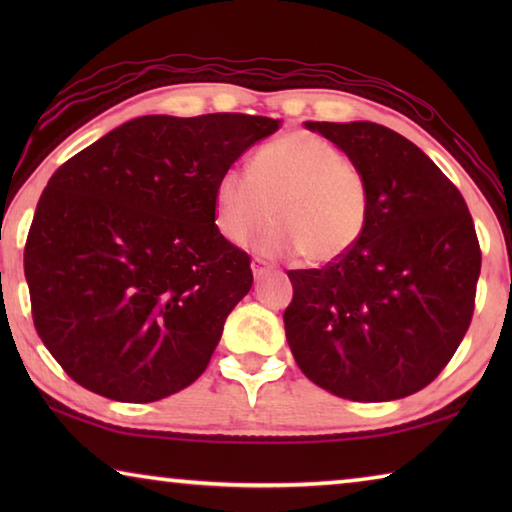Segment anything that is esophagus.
<instances>
[{
	"label": "esophagus",
	"instance_id": "34e87169",
	"mask_svg": "<svg viewBox=\"0 0 512 512\" xmlns=\"http://www.w3.org/2000/svg\"><path fill=\"white\" fill-rule=\"evenodd\" d=\"M250 266H253V275L257 277V280H259V277H264L268 271H271V266H268L264 259H259V257H255L253 264H250Z\"/></svg>",
	"mask_w": 512,
	"mask_h": 512
}]
</instances>
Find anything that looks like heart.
<instances>
[{
	"label": "heart",
	"mask_w": 512,
	"mask_h": 512,
	"mask_svg": "<svg viewBox=\"0 0 512 512\" xmlns=\"http://www.w3.org/2000/svg\"><path fill=\"white\" fill-rule=\"evenodd\" d=\"M214 225L232 246H246L275 219L259 248L296 255L311 266L343 259L359 244L370 216L368 183L339 146L289 131L259 146L248 173L225 169L212 192Z\"/></svg>",
	"instance_id": "1"
}]
</instances>
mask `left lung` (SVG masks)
I'll return each mask as SVG.
<instances>
[{
	"label": "left lung",
	"instance_id": "1",
	"mask_svg": "<svg viewBox=\"0 0 512 512\" xmlns=\"http://www.w3.org/2000/svg\"><path fill=\"white\" fill-rule=\"evenodd\" d=\"M368 183L366 232L323 268L289 271L284 329L300 370L354 402L413 395L472 323L481 248L465 198L418 146L372 121H307Z\"/></svg>",
	"mask_w": 512,
	"mask_h": 512
}]
</instances>
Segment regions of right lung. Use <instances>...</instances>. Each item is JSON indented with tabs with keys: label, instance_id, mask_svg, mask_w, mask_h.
Masks as SVG:
<instances>
[{
	"label": "right lung",
	"instance_id": "add662e5",
	"mask_svg": "<svg viewBox=\"0 0 512 512\" xmlns=\"http://www.w3.org/2000/svg\"><path fill=\"white\" fill-rule=\"evenodd\" d=\"M280 121L146 115L60 164L33 214L24 275L36 332L76 384L146 404L203 375L253 287L212 192Z\"/></svg>",
	"mask_w": 512,
	"mask_h": 512
}]
</instances>
